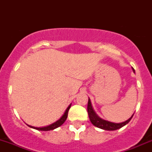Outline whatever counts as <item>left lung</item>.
<instances>
[{
  "mask_svg": "<svg viewBox=\"0 0 152 152\" xmlns=\"http://www.w3.org/2000/svg\"><path fill=\"white\" fill-rule=\"evenodd\" d=\"M133 71H134V69H133ZM87 113H88V115L89 118H90V121H91V123L93 124L95 126L98 127V128L102 129L108 130V131H113V130H117L118 129L121 128L124 126H125L126 124H128L129 122L131 121L133 115H134V114H133L132 115V117L129 118L128 120L119 124L113 123V122L104 120V119L101 118L95 113V111L93 109V107H92L91 102H90V99H88V104H87Z\"/></svg>",
  "mask_w": 152,
  "mask_h": 152,
  "instance_id": "1",
  "label": "left lung"
}]
</instances>
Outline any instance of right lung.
Instances as JSON below:
<instances>
[{
  "mask_svg": "<svg viewBox=\"0 0 152 152\" xmlns=\"http://www.w3.org/2000/svg\"><path fill=\"white\" fill-rule=\"evenodd\" d=\"M70 106H71V104H70L68 106V107L66 109V110H65L64 115L60 118L59 119V120L56 121L54 122L53 124H50V125H48V126H44V127H34V126H30V125H28V126L29 127H31V128L39 130V131H50V130L54 129H56V128H57V127L62 126V124H64V122L66 121V119L67 118V113H68L69 110H70Z\"/></svg>",
  "mask_w": 152,
  "mask_h": 152,
  "instance_id": "add662e5",
  "label": "right lung"
}]
</instances>
